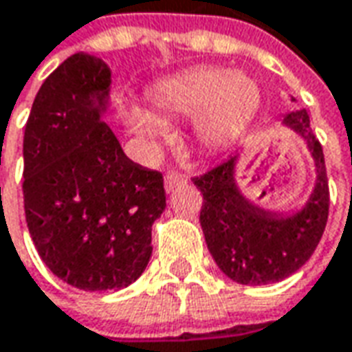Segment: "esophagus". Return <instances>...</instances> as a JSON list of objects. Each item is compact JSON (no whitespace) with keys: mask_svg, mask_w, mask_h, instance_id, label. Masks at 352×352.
I'll return each instance as SVG.
<instances>
[{"mask_svg":"<svg viewBox=\"0 0 352 352\" xmlns=\"http://www.w3.org/2000/svg\"><path fill=\"white\" fill-rule=\"evenodd\" d=\"M187 184V178L179 173H168L165 178V189L166 193H173L176 187H182Z\"/></svg>","mask_w":352,"mask_h":352,"instance_id":"esophagus-1","label":"esophagus"}]
</instances>
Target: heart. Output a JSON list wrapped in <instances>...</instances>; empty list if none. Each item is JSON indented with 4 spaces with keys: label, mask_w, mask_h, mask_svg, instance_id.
Instances as JSON below:
<instances>
[{
    "label": "heart",
    "mask_w": 352,
    "mask_h": 352,
    "mask_svg": "<svg viewBox=\"0 0 352 352\" xmlns=\"http://www.w3.org/2000/svg\"><path fill=\"white\" fill-rule=\"evenodd\" d=\"M150 104L161 116H196L197 135L206 146L234 140L261 104L257 82L227 69H199L153 84ZM129 125L140 137H157L165 123L148 110L131 109Z\"/></svg>",
    "instance_id": "1"
}]
</instances>
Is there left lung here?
<instances>
[{"mask_svg": "<svg viewBox=\"0 0 352 352\" xmlns=\"http://www.w3.org/2000/svg\"><path fill=\"white\" fill-rule=\"evenodd\" d=\"M281 123L306 140L315 163V186L300 210L285 214L250 201L236 184L240 153L193 178L202 193L201 227L208 250L219 270L236 283L268 285L292 276L309 261L327 227V166L309 114L306 109L292 110Z\"/></svg>", "mask_w": 352, "mask_h": 352, "instance_id": "left-lung-1", "label": "left lung"}]
</instances>
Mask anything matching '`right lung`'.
Instances as JSON below:
<instances>
[{"instance_id":"obj_1","label":"right lung","mask_w":352,"mask_h":352,"mask_svg":"<svg viewBox=\"0 0 352 352\" xmlns=\"http://www.w3.org/2000/svg\"><path fill=\"white\" fill-rule=\"evenodd\" d=\"M112 73L73 54L35 95L24 133L25 223L43 263L80 291H120L151 257L163 174L133 163L102 116Z\"/></svg>"}]
</instances>
